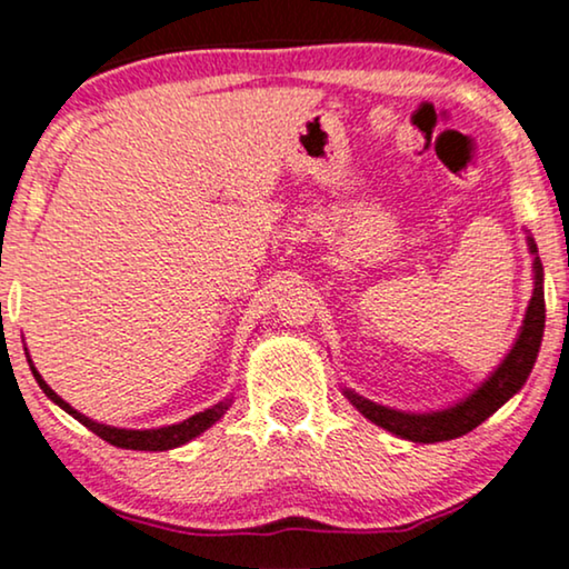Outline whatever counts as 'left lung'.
<instances>
[{
    "instance_id": "obj_1",
    "label": "left lung",
    "mask_w": 569,
    "mask_h": 569,
    "mask_svg": "<svg viewBox=\"0 0 569 569\" xmlns=\"http://www.w3.org/2000/svg\"><path fill=\"white\" fill-rule=\"evenodd\" d=\"M531 253H536L533 240L528 238ZM533 298L528 302L523 329L518 333V341L512 345L510 355L505 357L500 368L492 372V378L485 386H479L469 399L456 403V407L432 411V415H407V411H396L388 407H380L376 401L362 399L355 391H345L347 399L355 403L357 411H362L370 422H376L383 430L399 435L403 440L411 442H442L461 438V435L471 432L473 427H479L489 415H495L512 393L520 391V386L526 383L528 372H531L536 355H539L541 337H543V321H547V308H543V271L539 256L533 259Z\"/></svg>"
}]
</instances>
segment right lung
Masks as SVG:
<instances>
[{
  "mask_svg": "<svg viewBox=\"0 0 569 569\" xmlns=\"http://www.w3.org/2000/svg\"><path fill=\"white\" fill-rule=\"evenodd\" d=\"M28 362H30V357H28ZM30 370H33V378L38 380V386L43 388V393L49 396L53 403H59V407L64 409L67 415H72L77 422H82L84 427H88V430L96 432L98 438H103L106 442H111V446H116V448H127V450H170V448L183 446V442H189V440L197 438V435L204 432L207 427H212L217 419H220L224 411H228V407H230V399H224L220 403H214L212 409L199 411V415L183 419L181 425L160 427V430H119V427L98 425V422H92V419H88L84 415H80V411L69 407V403L61 399V396H57L49 386H46V380L41 378V372H38L33 365H30Z\"/></svg>",
  "mask_w": 569,
  "mask_h": 569,
  "instance_id": "right-lung-1",
  "label": "right lung"
}]
</instances>
